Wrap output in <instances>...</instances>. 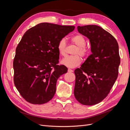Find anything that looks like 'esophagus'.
I'll return each instance as SVG.
<instances>
[{
    "mask_svg": "<svg viewBox=\"0 0 130 130\" xmlns=\"http://www.w3.org/2000/svg\"><path fill=\"white\" fill-rule=\"evenodd\" d=\"M68 72H73V70L71 69H68Z\"/></svg>",
    "mask_w": 130,
    "mask_h": 130,
    "instance_id": "1",
    "label": "esophagus"
}]
</instances>
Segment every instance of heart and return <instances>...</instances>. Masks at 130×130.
Here are the masks:
<instances>
[{
  "mask_svg": "<svg viewBox=\"0 0 130 130\" xmlns=\"http://www.w3.org/2000/svg\"><path fill=\"white\" fill-rule=\"evenodd\" d=\"M70 42L77 46L73 52L74 55L69 56L63 58L61 63L68 68H75L79 66L82 62V57L88 56L89 53L88 46L86 44V40L85 37L81 34L74 35L70 38ZM58 53L62 56H65L67 49V44L65 38H62L58 41L57 45Z\"/></svg>",
  "mask_w": 130,
  "mask_h": 130,
  "instance_id": "heart-1",
  "label": "heart"
}]
</instances>
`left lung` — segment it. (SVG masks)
I'll use <instances>...</instances> for the list:
<instances>
[{
    "mask_svg": "<svg viewBox=\"0 0 130 130\" xmlns=\"http://www.w3.org/2000/svg\"><path fill=\"white\" fill-rule=\"evenodd\" d=\"M88 37L92 54L74 71V96L82 105H94L108 95L117 80L120 58L116 38L96 25L77 26Z\"/></svg>",
    "mask_w": 130,
    "mask_h": 130,
    "instance_id": "obj_1",
    "label": "left lung"
}]
</instances>
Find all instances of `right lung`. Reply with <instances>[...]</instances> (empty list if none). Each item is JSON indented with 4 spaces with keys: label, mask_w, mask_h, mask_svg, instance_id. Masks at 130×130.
I'll return each instance as SVG.
<instances>
[{
    "label": "right lung",
    "mask_w": 130,
    "mask_h": 130,
    "mask_svg": "<svg viewBox=\"0 0 130 130\" xmlns=\"http://www.w3.org/2000/svg\"><path fill=\"white\" fill-rule=\"evenodd\" d=\"M75 29L48 23H40L23 35L15 49L13 60V81L21 96L28 103H48L56 92L61 75L67 72L59 65L58 41Z\"/></svg>",
    "instance_id": "right-lung-1"
}]
</instances>
